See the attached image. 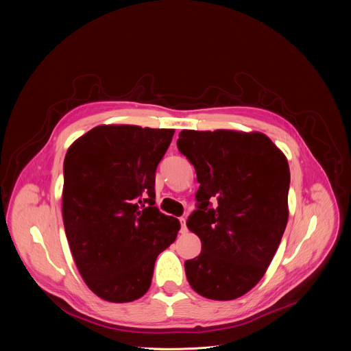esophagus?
<instances>
[{"mask_svg": "<svg viewBox=\"0 0 351 351\" xmlns=\"http://www.w3.org/2000/svg\"><path fill=\"white\" fill-rule=\"evenodd\" d=\"M180 233H186L188 232V228H186V219L185 217H180Z\"/></svg>", "mask_w": 351, "mask_h": 351, "instance_id": "34e87169", "label": "esophagus"}]
</instances>
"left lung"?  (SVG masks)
<instances>
[{"label":"left lung","mask_w":351,"mask_h":351,"mask_svg":"<svg viewBox=\"0 0 351 351\" xmlns=\"http://www.w3.org/2000/svg\"><path fill=\"white\" fill-rule=\"evenodd\" d=\"M178 149L200 183L186 225L202 252L185 262L188 282L206 299L234 300L261 282L280 245L289 219L287 159L265 134L230 129H183Z\"/></svg>","instance_id":"8db88e82"}]
</instances>
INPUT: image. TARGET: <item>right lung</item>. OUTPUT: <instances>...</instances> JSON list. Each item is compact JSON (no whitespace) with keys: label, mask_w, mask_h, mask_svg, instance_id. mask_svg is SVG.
<instances>
[{"label":"right lung","mask_w":351,"mask_h":351,"mask_svg":"<svg viewBox=\"0 0 351 351\" xmlns=\"http://www.w3.org/2000/svg\"><path fill=\"white\" fill-rule=\"evenodd\" d=\"M173 129L99 125L73 142L64 160L62 217L84 282L110 303L151 287L155 261L180 223L155 206V172Z\"/></svg>","instance_id":"right-lung-1"}]
</instances>
